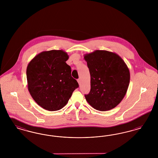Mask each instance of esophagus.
<instances>
[{
  "label": "esophagus",
  "mask_w": 158,
  "mask_h": 158,
  "mask_svg": "<svg viewBox=\"0 0 158 158\" xmlns=\"http://www.w3.org/2000/svg\"><path fill=\"white\" fill-rule=\"evenodd\" d=\"M77 81V82L79 83V84L80 85V84H81V79H78Z\"/></svg>",
  "instance_id": "esophagus-1"
}]
</instances>
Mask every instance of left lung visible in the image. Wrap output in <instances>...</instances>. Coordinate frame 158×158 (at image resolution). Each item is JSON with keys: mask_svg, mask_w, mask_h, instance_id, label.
Wrapping results in <instances>:
<instances>
[{"mask_svg": "<svg viewBox=\"0 0 158 158\" xmlns=\"http://www.w3.org/2000/svg\"><path fill=\"white\" fill-rule=\"evenodd\" d=\"M90 75V90L85 95L95 110L108 111L118 105L126 94L130 72L124 61L116 53L95 50L86 54Z\"/></svg>", "mask_w": 158, "mask_h": 158, "instance_id": "left-lung-1", "label": "left lung"}]
</instances>
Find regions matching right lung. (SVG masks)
<instances>
[{
    "instance_id": "obj_1",
    "label": "right lung",
    "mask_w": 158,
    "mask_h": 158,
    "mask_svg": "<svg viewBox=\"0 0 158 158\" xmlns=\"http://www.w3.org/2000/svg\"><path fill=\"white\" fill-rule=\"evenodd\" d=\"M67 53L53 50L39 53L27 69L28 89L38 105L53 111L61 109L79 87L66 61Z\"/></svg>"
}]
</instances>
